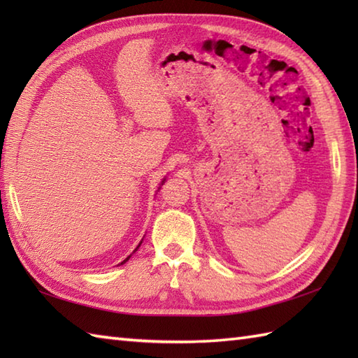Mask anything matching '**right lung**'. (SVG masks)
I'll list each match as a JSON object with an SVG mask.
<instances>
[{
	"label": "right lung",
	"instance_id": "1",
	"mask_svg": "<svg viewBox=\"0 0 358 358\" xmlns=\"http://www.w3.org/2000/svg\"><path fill=\"white\" fill-rule=\"evenodd\" d=\"M163 183H164V180H163V181H162V185H163ZM140 245H141V241H140ZM140 245H138V246H136V249H138V248H140ZM136 249H135V250H136ZM135 250H134V252H135ZM129 258H131V255H129V257H127V258H126V260H124V262H123V263H126V262H127V260H129ZM123 263H121V264H123Z\"/></svg>",
	"mask_w": 358,
	"mask_h": 358
}]
</instances>
